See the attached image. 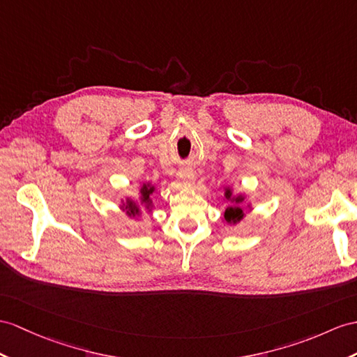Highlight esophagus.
<instances>
[{
	"instance_id": "obj_1",
	"label": "esophagus",
	"mask_w": 357,
	"mask_h": 357,
	"mask_svg": "<svg viewBox=\"0 0 357 357\" xmlns=\"http://www.w3.org/2000/svg\"><path fill=\"white\" fill-rule=\"evenodd\" d=\"M177 176H178L181 183L186 185V186L192 185L194 180H195V174H194V171L190 169V168H181V169L178 171Z\"/></svg>"
}]
</instances>
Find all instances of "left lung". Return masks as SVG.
I'll return each mask as SVG.
<instances>
[{"mask_svg": "<svg viewBox=\"0 0 357 357\" xmlns=\"http://www.w3.org/2000/svg\"><path fill=\"white\" fill-rule=\"evenodd\" d=\"M230 195H231L230 189L225 190V198H230ZM242 199H244L242 197H236L233 199V206H229L227 211H225V213H224L225 221H227V222H238V221L242 220L244 212H242V208L238 206L239 203H242Z\"/></svg>", "mask_w": 357, "mask_h": 357, "instance_id": "1", "label": "left lung"}]
</instances>
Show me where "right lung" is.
<instances>
[{
    "label": "right lung",
    "mask_w": 357,
    "mask_h": 357,
    "mask_svg": "<svg viewBox=\"0 0 357 357\" xmlns=\"http://www.w3.org/2000/svg\"><path fill=\"white\" fill-rule=\"evenodd\" d=\"M141 192H142V203H144L146 207H150V206H151V198H150V197H151V194L154 192V186L144 185L142 189H141ZM126 211H127L128 215H136V213H139V207L136 206V203L130 202V199H128V203H127V206H126Z\"/></svg>",
    "instance_id": "add662e5"
}]
</instances>
